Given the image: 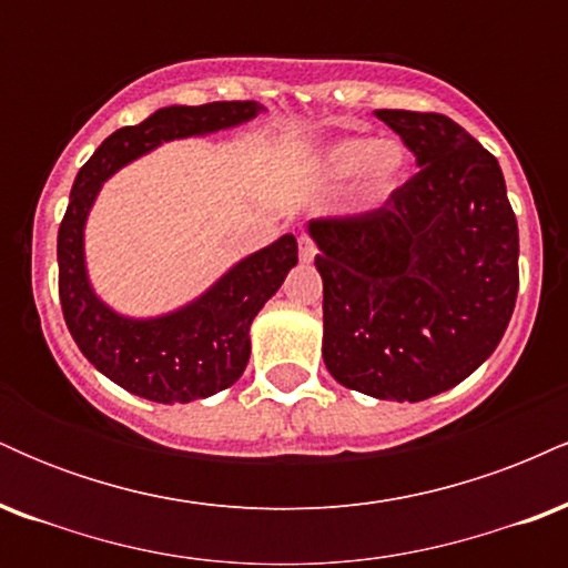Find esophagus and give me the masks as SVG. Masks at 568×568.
<instances>
[{"label":"esophagus","instance_id":"obj_1","mask_svg":"<svg viewBox=\"0 0 568 568\" xmlns=\"http://www.w3.org/2000/svg\"><path fill=\"white\" fill-rule=\"evenodd\" d=\"M315 243H312L310 237H306V234H302V237H298V258H302L304 264H310V262H315Z\"/></svg>","mask_w":568,"mask_h":568}]
</instances>
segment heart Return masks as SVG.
I'll return each mask as SVG.
<instances>
[{
	"instance_id": "obj_1",
	"label": "heart",
	"mask_w": 568,
	"mask_h": 568,
	"mask_svg": "<svg viewBox=\"0 0 568 568\" xmlns=\"http://www.w3.org/2000/svg\"><path fill=\"white\" fill-rule=\"evenodd\" d=\"M408 149L395 139L347 135L331 141L321 152V171L331 181L355 179V197L363 207H379L408 175Z\"/></svg>"
}]
</instances>
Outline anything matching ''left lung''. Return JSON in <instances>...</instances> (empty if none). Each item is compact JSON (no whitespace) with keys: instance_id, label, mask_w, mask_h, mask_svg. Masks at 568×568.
I'll return each mask as SVG.
<instances>
[{"instance_id":"obj_1","label":"left lung","mask_w":568,"mask_h":568,"mask_svg":"<svg viewBox=\"0 0 568 568\" xmlns=\"http://www.w3.org/2000/svg\"><path fill=\"white\" fill-rule=\"evenodd\" d=\"M419 173L379 211L310 221L323 277V361L344 387L419 403L484 366L518 296L505 175L443 114L376 109Z\"/></svg>"}]
</instances>
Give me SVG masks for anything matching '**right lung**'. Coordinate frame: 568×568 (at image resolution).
I'll return each instance as SVG.
<instances>
[{"mask_svg":"<svg viewBox=\"0 0 568 568\" xmlns=\"http://www.w3.org/2000/svg\"><path fill=\"white\" fill-rule=\"evenodd\" d=\"M266 112L256 101L162 106L139 125L120 128L77 173L58 230V293L63 321L95 371L154 403H192L232 387L251 357V323L298 262L293 234L240 258L192 302L149 317L122 315L98 296L84 256V226L101 186L162 143L202 139Z\"/></svg>","mask_w":568,"mask_h":568,"instance_id":"1","label":"right lung"}]
</instances>
